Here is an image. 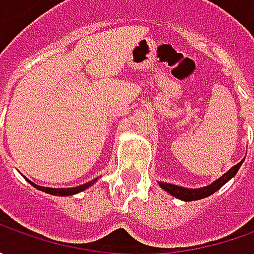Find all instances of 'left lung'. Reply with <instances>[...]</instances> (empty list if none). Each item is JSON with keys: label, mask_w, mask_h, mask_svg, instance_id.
<instances>
[{"label": "left lung", "mask_w": 254, "mask_h": 254, "mask_svg": "<svg viewBox=\"0 0 254 254\" xmlns=\"http://www.w3.org/2000/svg\"><path fill=\"white\" fill-rule=\"evenodd\" d=\"M245 160H242L239 164L233 165L229 171H226L222 177H219L218 180H215L212 184L206 185V187H202V188H184V187H180V185H174V184H167V182H158V185L161 187L162 190L165 192H168L170 195L178 198L181 200H185V202H190V200H198V199H203L206 196H209L212 193H215L216 190H220L228 181H230L235 175L236 172L239 171V168L242 167Z\"/></svg>", "instance_id": "8db88e82"}]
</instances>
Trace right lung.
<instances>
[{
  "instance_id": "obj_1",
  "label": "right lung",
  "mask_w": 254,
  "mask_h": 254,
  "mask_svg": "<svg viewBox=\"0 0 254 254\" xmlns=\"http://www.w3.org/2000/svg\"><path fill=\"white\" fill-rule=\"evenodd\" d=\"M99 180V178H94V180L89 181V182H86L83 185H79V187H73V188H49V187H41V185H36L34 184L32 181L26 180L32 187H35L36 190H42V192H46V193H51V195H55V196H72V195H76V193H79V192H82V190H87L89 187H92L93 184L96 182V181Z\"/></svg>"
}]
</instances>
